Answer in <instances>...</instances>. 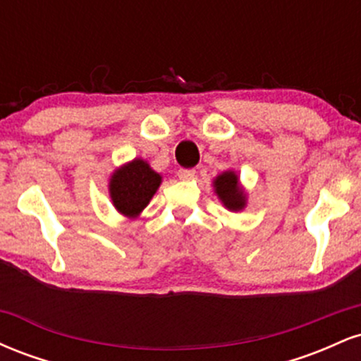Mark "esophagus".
Wrapping results in <instances>:
<instances>
[{
  "label": "esophagus",
  "mask_w": 361,
  "mask_h": 361,
  "mask_svg": "<svg viewBox=\"0 0 361 361\" xmlns=\"http://www.w3.org/2000/svg\"><path fill=\"white\" fill-rule=\"evenodd\" d=\"M195 169L193 168H181L178 169V176H180V180H192L195 176Z\"/></svg>",
  "instance_id": "obj_1"
}]
</instances>
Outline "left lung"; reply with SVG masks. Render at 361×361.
Returning <instances> with one entry per match:
<instances>
[{
    "label": "left lung",
    "mask_w": 361,
    "mask_h": 361,
    "mask_svg": "<svg viewBox=\"0 0 361 361\" xmlns=\"http://www.w3.org/2000/svg\"><path fill=\"white\" fill-rule=\"evenodd\" d=\"M214 186L215 193L219 195L222 204L229 210H241L244 204H246L243 190L239 188L238 185V176H235L233 171L222 173V175L214 181Z\"/></svg>",
    "instance_id": "obj_1"
}]
</instances>
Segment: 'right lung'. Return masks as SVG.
<instances>
[{
    "label": "right lung",
    "mask_w": 361,
    "mask_h": 361,
    "mask_svg": "<svg viewBox=\"0 0 361 361\" xmlns=\"http://www.w3.org/2000/svg\"><path fill=\"white\" fill-rule=\"evenodd\" d=\"M159 183L161 176L146 161L134 159L111 176V202L120 214L134 217L149 204Z\"/></svg>",
    "instance_id": "add662e5"
}]
</instances>
